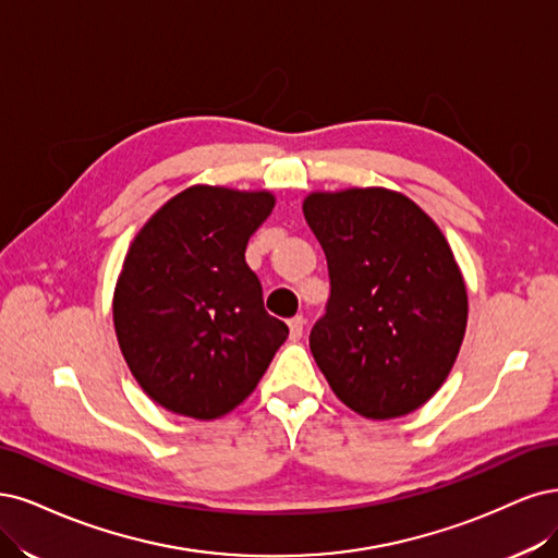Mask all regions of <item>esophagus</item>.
I'll use <instances>...</instances> for the list:
<instances>
[{"label": "esophagus", "mask_w": 558, "mask_h": 558, "mask_svg": "<svg viewBox=\"0 0 558 558\" xmlns=\"http://www.w3.org/2000/svg\"><path fill=\"white\" fill-rule=\"evenodd\" d=\"M303 329H305V319L303 315H296L290 319V338L292 340H299L303 336Z\"/></svg>", "instance_id": "34e87169"}]
</instances>
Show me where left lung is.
Listing matches in <instances>:
<instances>
[{
	"label": "left lung",
	"instance_id": "8db88e82",
	"mask_svg": "<svg viewBox=\"0 0 558 558\" xmlns=\"http://www.w3.org/2000/svg\"><path fill=\"white\" fill-rule=\"evenodd\" d=\"M305 222L327 255L331 296L311 352L336 397L368 420L424 405L463 343L469 294L440 227L387 187L311 192Z\"/></svg>",
	"mask_w": 558,
	"mask_h": 558
}]
</instances>
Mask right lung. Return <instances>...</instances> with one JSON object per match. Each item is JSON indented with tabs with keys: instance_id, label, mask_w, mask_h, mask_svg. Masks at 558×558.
Wrapping results in <instances>:
<instances>
[{
	"instance_id": "1",
	"label": "right lung",
	"mask_w": 558,
	"mask_h": 558,
	"mask_svg": "<svg viewBox=\"0 0 558 558\" xmlns=\"http://www.w3.org/2000/svg\"><path fill=\"white\" fill-rule=\"evenodd\" d=\"M274 206L268 190L192 185L128 250L113 292L118 345L141 389L175 415L208 422L241 405L290 333L264 311L245 264Z\"/></svg>"
}]
</instances>
